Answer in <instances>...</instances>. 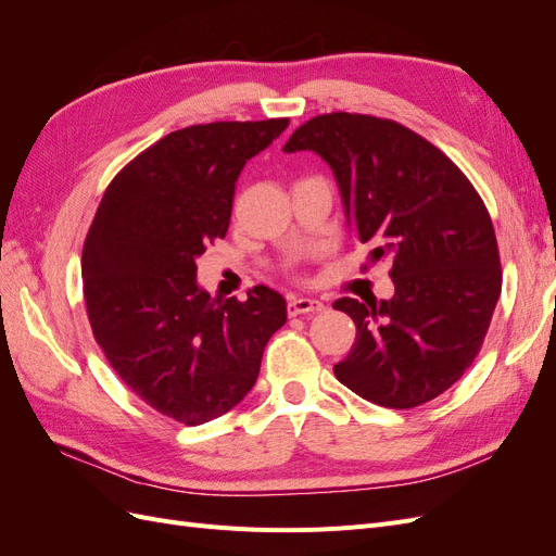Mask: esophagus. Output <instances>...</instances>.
<instances>
[{
    "instance_id": "1",
    "label": "esophagus",
    "mask_w": 556,
    "mask_h": 556,
    "mask_svg": "<svg viewBox=\"0 0 556 556\" xmlns=\"http://www.w3.org/2000/svg\"><path fill=\"white\" fill-rule=\"evenodd\" d=\"M317 311H325V304L317 299H308V296H294L288 301V313L294 315H304V313H317Z\"/></svg>"
}]
</instances>
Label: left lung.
Wrapping results in <instances>:
<instances>
[{
    "label": "left lung",
    "instance_id": "obj_1",
    "mask_svg": "<svg viewBox=\"0 0 556 556\" xmlns=\"http://www.w3.org/2000/svg\"><path fill=\"white\" fill-rule=\"evenodd\" d=\"M282 150H313L331 166L348 227L374 248V264L392 266V299L333 301L357 325L336 378L396 410L443 394L473 364L501 294L480 194L439 148L384 117L315 115Z\"/></svg>",
    "mask_w": 556,
    "mask_h": 556
}]
</instances>
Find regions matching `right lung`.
Instances as JSON below:
<instances>
[{
    "mask_svg": "<svg viewBox=\"0 0 556 556\" xmlns=\"http://www.w3.org/2000/svg\"><path fill=\"white\" fill-rule=\"evenodd\" d=\"M288 117L192 125L134 157L106 188L83 245V294L109 364L150 408L197 427L252 390L285 299L257 285L213 299L197 257L225 239L233 188Z\"/></svg>",
    "mask_w": 556,
    "mask_h": 556,
    "instance_id": "add662e5",
    "label": "right lung"
}]
</instances>
